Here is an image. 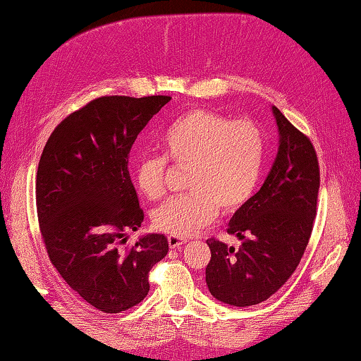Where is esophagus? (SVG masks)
<instances>
[{
  "label": "esophagus",
  "instance_id": "obj_1",
  "mask_svg": "<svg viewBox=\"0 0 361 361\" xmlns=\"http://www.w3.org/2000/svg\"><path fill=\"white\" fill-rule=\"evenodd\" d=\"M167 243L171 249H180L183 244H186V239H181V238H176V236H167Z\"/></svg>",
  "mask_w": 361,
  "mask_h": 361
}]
</instances>
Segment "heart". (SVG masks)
<instances>
[{
	"label": "heart",
	"mask_w": 361,
	"mask_h": 361,
	"mask_svg": "<svg viewBox=\"0 0 361 361\" xmlns=\"http://www.w3.org/2000/svg\"><path fill=\"white\" fill-rule=\"evenodd\" d=\"M166 159L189 169V194L162 204L152 216L153 227L176 238H189L217 216L233 213L252 199L263 172L264 139L249 118L228 120L214 111L195 108L162 133ZM145 157L134 167V183L147 200L167 192V161Z\"/></svg>",
	"instance_id": "1"
}]
</instances>
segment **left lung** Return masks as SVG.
Instances as JSON below:
<instances>
[{"instance_id": "obj_1", "label": "left lung", "mask_w": 361, "mask_h": 361, "mask_svg": "<svg viewBox=\"0 0 361 361\" xmlns=\"http://www.w3.org/2000/svg\"><path fill=\"white\" fill-rule=\"evenodd\" d=\"M280 147L258 192L231 217L228 235L238 250L216 238L207 244L211 259L207 285L217 300L235 307L264 302L294 274L313 231L321 176L316 150L281 112L272 108Z\"/></svg>"}]
</instances>
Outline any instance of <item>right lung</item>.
<instances>
[{
  "mask_svg": "<svg viewBox=\"0 0 361 361\" xmlns=\"http://www.w3.org/2000/svg\"><path fill=\"white\" fill-rule=\"evenodd\" d=\"M171 97L108 95L67 116L48 137L35 180L48 258L73 291L103 313L125 312L150 291L148 272L167 255L164 235L125 249L144 222L128 158L137 134Z\"/></svg>",
  "mask_w": 361,
  "mask_h": 361,
  "instance_id": "1",
  "label": "right lung"
}]
</instances>
